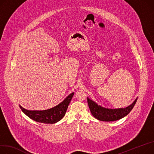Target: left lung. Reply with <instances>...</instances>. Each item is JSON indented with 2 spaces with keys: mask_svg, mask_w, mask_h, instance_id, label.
Wrapping results in <instances>:
<instances>
[{
  "mask_svg": "<svg viewBox=\"0 0 154 154\" xmlns=\"http://www.w3.org/2000/svg\"><path fill=\"white\" fill-rule=\"evenodd\" d=\"M137 98L129 106L125 108L108 109L98 105L87 97V102L91 115L98 120L103 121H115L127 116L134 108Z\"/></svg>",
  "mask_w": 154,
  "mask_h": 154,
  "instance_id": "1",
  "label": "left lung"
}]
</instances>
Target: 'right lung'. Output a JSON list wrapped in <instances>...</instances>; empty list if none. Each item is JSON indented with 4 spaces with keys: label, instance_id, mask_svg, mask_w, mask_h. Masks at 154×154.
<instances>
[{
    "label": "right lung",
    "instance_id": "add662e5",
    "mask_svg": "<svg viewBox=\"0 0 154 154\" xmlns=\"http://www.w3.org/2000/svg\"><path fill=\"white\" fill-rule=\"evenodd\" d=\"M74 94V93L73 92L57 106L46 110L31 111L25 109L20 105L19 106L27 116L34 121L42 123L54 124L59 121L64 116Z\"/></svg>",
    "mask_w": 154,
    "mask_h": 154
}]
</instances>
